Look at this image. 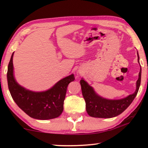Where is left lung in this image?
Returning <instances> with one entry per match:
<instances>
[{
    "instance_id": "8db88e82",
    "label": "left lung",
    "mask_w": 148,
    "mask_h": 148,
    "mask_svg": "<svg viewBox=\"0 0 148 148\" xmlns=\"http://www.w3.org/2000/svg\"><path fill=\"white\" fill-rule=\"evenodd\" d=\"M139 61V54L137 53ZM141 68L136 83V90L133 94L120 100H108L98 96L84 79L80 81L82 94L86 101V111L90 116L96 118H112L121 114L128 108L138 92L141 84Z\"/></svg>"
}]
</instances>
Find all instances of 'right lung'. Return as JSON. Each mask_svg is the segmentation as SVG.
I'll return each mask as SVG.
<instances>
[{"mask_svg": "<svg viewBox=\"0 0 148 148\" xmlns=\"http://www.w3.org/2000/svg\"><path fill=\"white\" fill-rule=\"evenodd\" d=\"M13 54L14 52L12 54L7 71L8 87L13 100L32 118L48 120L59 116L63 111L67 86L75 80L74 75L62 79L45 92H35L26 90L18 84L14 77Z\"/></svg>", "mask_w": 148, "mask_h": 148, "instance_id": "add662e5", "label": "right lung"}]
</instances>
